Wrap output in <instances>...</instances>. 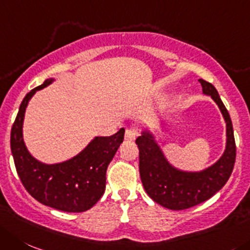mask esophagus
Wrapping results in <instances>:
<instances>
[{
	"label": "esophagus",
	"mask_w": 250,
	"mask_h": 250,
	"mask_svg": "<svg viewBox=\"0 0 250 250\" xmlns=\"http://www.w3.org/2000/svg\"><path fill=\"white\" fill-rule=\"evenodd\" d=\"M137 136H138V132H137V129L134 127H129L125 129V141H134V139L137 138Z\"/></svg>",
	"instance_id": "1"
}]
</instances>
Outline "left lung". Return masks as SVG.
I'll use <instances>...</instances> for the list:
<instances>
[{"label": "left lung", "mask_w": 250, "mask_h": 250, "mask_svg": "<svg viewBox=\"0 0 250 250\" xmlns=\"http://www.w3.org/2000/svg\"><path fill=\"white\" fill-rule=\"evenodd\" d=\"M205 95L220 107L226 121V149L222 157L202 171H183L172 167L154 136L144 130L136 139L139 149V174L144 190L153 201L169 209H186L205 202L229 179L235 162V142L229 113L212 83L200 79Z\"/></svg>", "instance_id": "obj_1"}]
</instances>
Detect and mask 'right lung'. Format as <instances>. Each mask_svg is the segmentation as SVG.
<instances>
[{"label": "right lung", "mask_w": 250, "mask_h": 250, "mask_svg": "<svg viewBox=\"0 0 250 250\" xmlns=\"http://www.w3.org/2000/svg\"><path fill=\"white\" fill-rule=\"evenodd\" d=\"M54 81L48 79L28 92L11 130V150L16 170L25 190L45 206L64 212L90 209L106 188L107 167L125 138V128L111 137H95L83 151L58 164H44L33 158L23 141V120L28 102L38 90Z\"/></svg>", "instance_id": "1"}]
</instances>
